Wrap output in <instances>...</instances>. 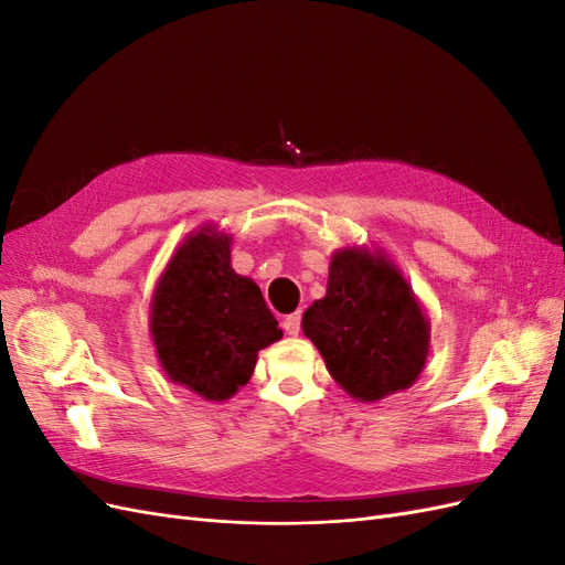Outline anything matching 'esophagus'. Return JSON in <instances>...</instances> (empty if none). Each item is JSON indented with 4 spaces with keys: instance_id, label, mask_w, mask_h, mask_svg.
Segmentation results:
<instances>
[{
    "instance_id": "obj_1",
    "label": "esophagus",
    "mask_w": 565,
    "mask_h": 565,
    "mask_svg": "<svg viewBox=\"0 0 565 565\" xmlns=\"http://www.w3.org/2000/svg\"><path fill=\"white\" fill-rule=\"evenodd\" d=\"M282 330H285L287 334L297 337V334H299V330H301V313L297 311V313H289V316H285V318H282Z\"/></svg>"
}]
</instances>
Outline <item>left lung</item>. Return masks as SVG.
<instances>
[{"label":"left lung","mask_w":565,"mask_h":565,"mask_svg":"<svg viewBox=\"0 0 565 565\" xmlns=\"http://www.w3.org/2000/svg\"><path fill=\"white\" fill-rule=\"evenodd\" d=\"M301 330L332 380L363 403L413 386L429 355V320L380 249L334 252L328 292L306 309Z\"/></svg>","instance_id":"left-lung-1"}]
</instances>
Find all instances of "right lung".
Returning a JSON list of instances; mask_svg holds the SVG:
<instances>
[{
  "label": "right lung",
  "mask_w": 565,
  "mask_h": 565,
  "mask_svg": "<svg viewBox=\"0 0 565 565\" xmlns=\"http://www.w3.org/2000/svg\"><path fill=\"white\" fill-rule=\"evenodd\" d=\"M150 334L174 384L226 401L256 355L282 337L254 280L231 268V235L202 226L169 259L150 301Z\"/></svg>",
  "instance_id": "1"
}]
</instances>
